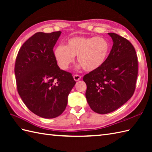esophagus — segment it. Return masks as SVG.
I'll return each instance as SVG.
<instances>
[{
    "mask_svg": "<svg viewBox=\"0 0 152 152\" xmlns=\"http://www.w3.org/2000/svg\"><path fill=\"white\" fill-rule=\"evenodd\" d=\"M73 78H74V80H75V81H78V80L81 79L82 76L80 75H78V74H75V75L73 76Z\"/></svg>",
    "mask_w": 152,
    "mask_h": 152,
    "instance_id": "34e87169",
    "label": "esophagus"
}]
</instances>
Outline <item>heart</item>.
<instances>
[{
	"label": "heart",
	"mask_w": 152,
	"mask_h": 152,
	"mask_svg": "<svg viewBox=\"0 0 152 152\" xmlns=\"http://www.w3.org/2000/svg\"><path fill=\"white\" fill-rule=\"evenodd\" d=\"M110 44L102 37H76L69 38L65 46L61 45L54 50V56L58 65L66 70L78 56V61L86 71L99 69L107 59Z\"/></svg>",
	"instance_id": "b5f03b06"
}]
</instances>
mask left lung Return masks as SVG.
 I'll return each instance as SVG.
<instances>
[{
    "label": "left lung",
    "mask_w": 152,
    "mask_h": 152,
    "mask_svg": "<svg viewBox=\"0 0 152 152\" xmlns=\"http://www.w3.org/2000/svg\"><path fill=\"white\" fill-rule=\"evenodd\" d=\"M112 48L105 63L83 76L86 96L92 110L100 114L115 110L129 100L136 88L138 58L126 38L109 33Z\"/></svg>",
    "instance_id": "1"
}]
</instances>
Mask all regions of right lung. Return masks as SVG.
Wrapping results in <instances>:
<instances>
[{"instance_id": "obj_1", "label": "right lung", "mask_w": 152, "mask_h": 152, "mask_svg": "<svg viewBox=\"0 0 152 152\" xmlns=\"http://www.w3.org/2000/svg\"><path fill=\"white\" fill-rule=\"evenodd\" d=\"M61 33H35L22 45L16 57L19 95L32 112L44 118L62 114L76 83L72 74L60 69L54 56L53 49Z\"/></svg>"}]
</instances>
